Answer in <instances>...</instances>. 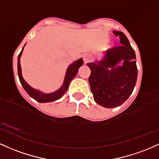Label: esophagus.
I'll return each instance as SVG.
<instances>
[{
	"instance_id": "1",
	"label": "esophagus",
	"mask_w": 159,
	"mask_h": 159,
	"mask_svg": "<svg viewBox=\"0 0 159 159\" xmlns=\"http://www.w3.org/2000/svg\"><path fill=\"white\" fill-rule=\"evenodd\" d=\"M83 61H84L85 64L89 63V62H90L91 61H92V57L88 54H85L84 55V56H83Z\"/></svg>"
}]
</instances>
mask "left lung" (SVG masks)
Here are the masks:
<instances>
[{
    "instance_id": "obj_1",
    "label": "left lung",
    "mask_w": 159,
    "mask_h": 159,
    "mask_svg": "<svg viewBox=\"0 0 159 159\" xmlns=\"http://www.w3.org/2000/svg\"><path fill=\"white\" fill-rule=\"evenodd\" d=\"M113 33L119 37L121 45L108 49L100 61L87 64L91 69L89 83L94 101L106 108L122 105L132 93L137 79L134 50L122 32ZM122 60L123 66H119Z\"/></svg>"
}]
</instances>
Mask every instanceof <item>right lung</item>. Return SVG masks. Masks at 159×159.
Returning <instances> with one entry per match:
<instances>
[{"mask_svg": "<svg viewBox=\"0 0 159 159\" xmlns=\"http://www.w3.org/2000/svg\"><path fill=\"white\" fill-rule=\"evenodd\" d=\"M23 49H24V47L22 48V51L19 53V56H18V75H19V80H20L21 84H22V87L25 90V92L29 94L30 97H31L32 98L36 100L37 101L40 103L52 102V101H55L56 100L61 98L62 95L67 92L70 81L76 76L80 67L83 65V60L82 58H80L79 60L76 61H74V63L71 64L69 66L67 70V72H66L65 81H64L63 85H61V87L58 90L56 91L55 92H52V93L45 94L43 92H41L40 91L32 88L23 79L22 76V68H21L20 65V58L21 56H22Z\"/></svg>", "mask_w": 159, "mask_h": 159, "instance_id": "1", "label": "right lung"}]
</instances>
